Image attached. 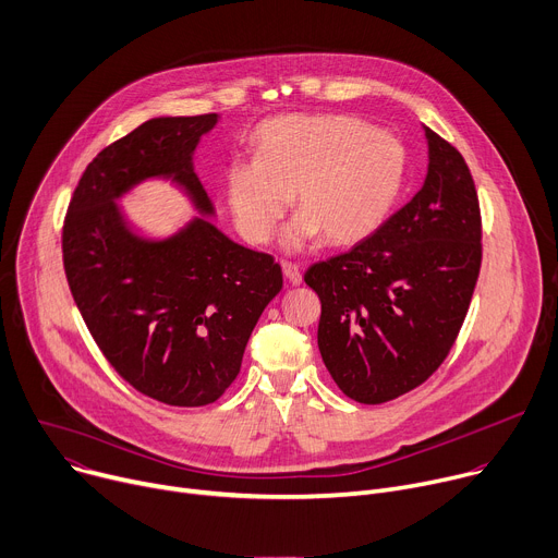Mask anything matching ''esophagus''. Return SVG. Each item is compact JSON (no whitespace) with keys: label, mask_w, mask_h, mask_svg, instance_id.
<instances>
[{"label":"esophagus","mask_w":558,"mask_h":558,"mask_svg":"<svg viewBox=\"0 0 558 558\" xmlns=\"http://www.w3.org/2000/svg\"><path fill=\"white\" fill-rule=\"evenodd\" d=\"M280 267H282V274L287 276V280H289L291 284H300V282H302V274H300V267H298L295 263L282 260Z\"/></svg>","instance_id":"1"}]
</instances>
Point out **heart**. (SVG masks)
Listing matches in <instances>:
<instances>
[{
    "label": "heart",
    "mask_w": 558,
    "mask_h": 558,
    "mask_svg": "<svg viewBox=\"0 0 558 558\" xmlns=\"http://www.w3.org/2000/svg\"><path fill=\"white\" fill-rule=\"evenodd\" d=\"M256 160H233L225 197L242 238L267 244L291 205L287 248L325 235L351 244L374 233L400 193L404 150L351 116H282L256 131Z\"/></svg>",
    "instance_id": "b5f03b06"
}]
</instances>
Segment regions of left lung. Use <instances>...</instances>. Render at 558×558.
Returning <instances> with one entry per match:
<instances>
[{
    "label": "left lung",
    "mask_w": 558,
    "mask_h": 558,
    "mask_svg": "<svg viewBox=\"0 0 558 558\" xmlns=\"http://www.w3.org/2000/svg\"><path fill=\"white\" fill-rule=\"evenodd\" d=\"M423 189L351 251L307 269L323 314L318 349L344 396L380 404L447 359L481 271L483 229L463 156L425 126Z\"/></svg>",
    "instance_id": "1"
}]
</instances>
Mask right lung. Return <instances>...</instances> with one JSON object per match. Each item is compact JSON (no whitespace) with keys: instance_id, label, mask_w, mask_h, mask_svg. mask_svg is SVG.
<instances>
[{"instance_id":"add662e5","label":"right lung","mask_w":558,"mask_h":558,"mask_svg":"<svg viewBox=\"0 0 558 558\" xmlns=\"http://www.w3.org/2000/svg\"><path fill=\"white\" fill-rule=\"evenodd\" d=\"M216 122V113L154 118L99 150L62 227L66 280L99 351L131 387L173 408H202L227 391L282 289L269 253L235 244L209 220L156 242L131 233L116 205L146 178H171L214 214L191 158Z\"/></svg>"}]
</instances>
